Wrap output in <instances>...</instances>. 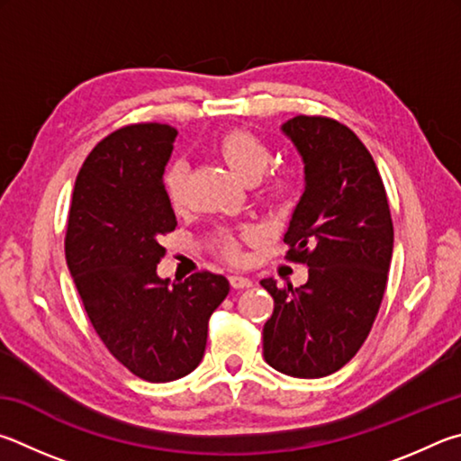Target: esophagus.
I'll return each instance as SVG.
<instances>
[{"instance_id": "obj_1", "label": "esophagus", "mask_w": 461, "mask_h": 461, "mask_svg": "<svg viewBox=\"0 0 461 461\" xmlns=\"http://www.w3.org/2000/svg\"><path fill=\"white\" fill-rule=\"evenodd\" d=\"M229 284L232 289H249L253 285V281L249 277H243V276H230Z\"/></svg>"}]
</instances>
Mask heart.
<instances>
[{
    "instance_id": "b5f03b06",
    "label": "heart",
    "mask_w": 461,
    "mask_h": 461,
    "mask_svg": "<svg viewBox=\"0 0 461 461\" xmlns=\"http://www.w3.org/2000/svg\"><path fill=\"white\" fill-rule=\"evenodd\" d=\"M214 149L222 161L235 172L243 182H257L259 177L267 172L271 164V149L259 135H255L249 129H230V131L222 133L214 141ZM185 182H188V169H185L184 161H172L166 167L164 176H161V184H164V194L174 210H180L185 206ZM294 192V176L289 169H273L263 182L261 194L263 198L271 202V204H279L285 202ZM257 232L253 229L243 230H221L216 237V251L218 255L229 263H240L245 259L243 245L255 240Z\"/></svg>"
}]
</instances>
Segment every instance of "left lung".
Returning a JSON list of instances; mask_svg holds the SVG:
<instances>
[{
    "label": "left lung",
    "mask_w": 461,
    "mask_h": 461,
    "mask_svg": "<svg viewBox=\"0 0 461 461\" xmlns=\"http://www.w3.org/2000/svg\"><path fill=\"white\" fill-rule=\"evenodd\" d=\"M281 129L305 164L285 259L310 269L295 289L261 281L276 303L263 357L284 375L320 378L352 360L375 324L393 257L391 208L375 159L350 127L297 115Z\"/></svg>",
    "instance_id": "left-lung-1"
}]
</instances>
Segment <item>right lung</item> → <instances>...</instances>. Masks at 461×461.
Instances as JSON below:
<instances>
[{
    "label": "right lung",
    "mask_w": 461,
    "mask_h": 461,
    "mask_svg": "<svg viewBox=\"0 0 461 461\" xmlns=\"http://www.w3.org/2000/svg\"><path fill=\"white\" fill-rule=\"evenodd\" d=\"M176 133L166 123H131L96 143L77 176L64 237L96 336L148 383L176 381L200 365L208 320L230 289L210 271L172 285L156 273L161 237L177 226L161 184Z\"/></svg>",
    "instance_id": "add662e5"
}]
</instances>
